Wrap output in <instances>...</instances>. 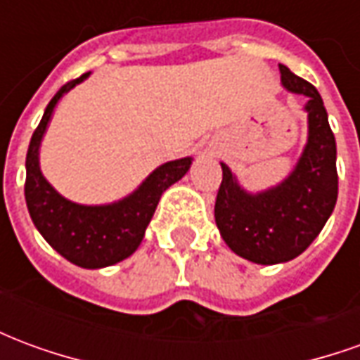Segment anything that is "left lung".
Here are the masks:
<instances>
[{"instance_id": "obj_1", "label": "left lung", "mask_w": 360, "mask_h": 360, "mask_svg": "<svg viewBox=\"0 0 360 360\" xmlns=\"http://www.w3.org/2000/svg\"><path fill=\"white\" fill-rule=\"evenodd\" d=\"M287 90L309 98V142L299 164L281 185L249 195L221 164L214 216L227 247L257 264H279L309 249L338 200L335 139L318 90L279 65Z\"/></svg>"}]
</instances>
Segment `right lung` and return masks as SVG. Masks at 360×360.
Returning a JSON list of instances; mask_svg holds the SVG:
<instances>
[{
  "label": "right lung",
  "instance_id": "add662e5",
  "mask_svg": "<svg viewBox=\"0 0 360 360\" xmlns=\"http://www.w3.org/2000/svg\"><path fill=\"white\" fill-rule=\"evenodd\" d=\"M86 77L89 73L63 84L44 111L42 121L28 144L25 198L30 218L44 239L69 262L94 270L121 262L139 249L160 196L188 172L193 160L181 158L160 165L133 195L115 204L82 206L63 198L44 179L38 165V148L59 98Z\"/></svg>",
  "mask_w": 360,
  "mask_h": 360
}]
</instances>
